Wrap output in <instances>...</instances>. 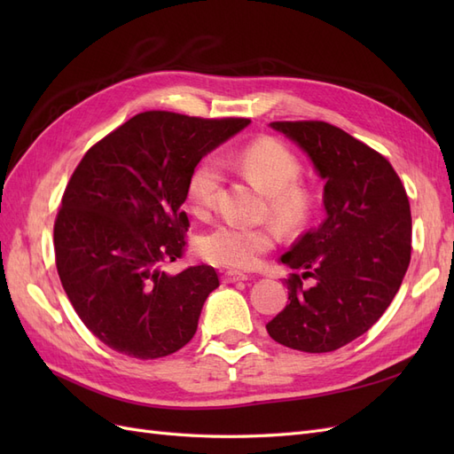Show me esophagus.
<instances>
[{
  "mask_svg": "<svg viewBox=\"0 0 454 454\" xmlns=\"http://www.w3.org/2000/svg\"><path fill=\"white\" fill-rule=\"evenodd\" d=\"M222 278H223V282H225V284H235V282H244V280H248V274L239 272V270H225Z\"/></svg>",
  "mask_w": 454,
  "mask_h": 454,
  "instance_id": "esophagus-1",
  "label": "esophagus"
}]
</instances>
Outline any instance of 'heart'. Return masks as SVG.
Wrapping results in <instances>:
<instances>
[{
    "label": "heart",
    "instance_id": "obj_1",
    "mask_svg": "<svg viewBox=\"0 0 454 454\" xmlns=\"http://www.w3.org/2000/svg\"><path fill=\"white\" fill-rule=\"evenodd\" d=\"M246 180L267 195L269 210L282 225H297L312 208L309 189L295 184L301 164L290 149L274 140H257L231 159ZM223 172L212 157L204 159L187 182L189 208L197 215L208 214L222 189ZM274 231L269 227H240L222 223L210 229L199 242V250L210 263L229 269H254L261 255L274 246Z\"/></svg>",
    "mask_w": 454,
    "mask_h": 454
}]
</instances>
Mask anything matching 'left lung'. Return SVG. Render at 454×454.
Masks as SVG:
<instances>
[{
    "label": "left lung",
    "mask_w": 454,
    "mask_h": 454,
    "mask_svg": "<svg viewBox=\"0 0 454 454\" xmlns=\"http://www.w3.org/2000/svg\"><path fill=\"white\" fill-rule=\"evenodd\" d=\"M301 147L324 185L325 219L280 261L290 303L267 324L280 345L332 352L364 335L394 295L411 259V208L402 180L375 149L324 121L269 125ZM303 278H312L310 288Z\"/></svg>",
    "instance_id": "8db88e82"
}]
</instances>
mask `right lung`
<instances>
[{
	"instance_id": "1",
	"label": "right lung",
	"mask_w": 454,
	"mask_h": 454,
	"mask_svg": "<svg viewBox=\"0 0 454 454\" xmlns=\"http://www.w3.org/2000/svg\"><path fill=\"white\" fill-rule=\"evenodd\" d=\"M250 119L138 114L92 145L67 184L54 222L64 292L104 345L155 360L193 339L204 301L219 286L208 265L177 274L189 227L187 182Z\"/></svg>"
}]
</instances>
